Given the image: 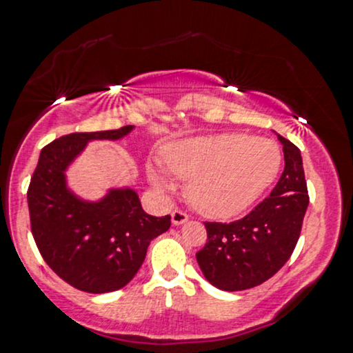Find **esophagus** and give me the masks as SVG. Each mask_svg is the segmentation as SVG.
Here are the masks:
<instances>
[{
  "mask_svg": "<svg viewBox=\"0 0 353 353\" xmlns=\"http://www.w3.org/2000/svg\"><path fill=\"white\" fill-rule=\"evenodd\" d=\"M171 220L172 225H182L189 220V215L182 210H172L171 212Z\"/></svg>",
  "mask_w": 353,
  "mask_h": 353,
  "instance_id": "obj_1",
  "label": "esophagus"
}]
</instances>
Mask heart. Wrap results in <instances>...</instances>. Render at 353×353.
I'll return each mask as SVG.
<instances>
[{
	"mask_svg": "<svg viewBox=\"0 0 353 353\" xmlns=\"http://www.w3.org/2000/svg\"><path fill=\"white\" fill-rule=\"evenodd\" d=\"M163 165L174 177L189 182L188 197L195 209L222 220L250 209L273 184L281 168V152L270 139L217 133L164 144ZM146 171L161 192L176 188L161 165L150 164Z\"/></svg>",
	"mask_w": 353,
	"mask_h": 353,
	"instance_id": "heart-1",
	"label": "heart"
}]
</instances>
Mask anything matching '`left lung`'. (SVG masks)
Listing matches in <instances>:
<instances>
[{
  "label": "left lung",
  "instance_id": "8db88e82",
  "mask_svg": "<svg viewBox=\"0 0 353 353\" xmlns=\"http://www.w3.org/2000/svg\"><path fill=\"white\" fill-rule=\"evenodd\" d=\"M284 171L270 197L232 223L205 222L207 243L199 266L212 286L243 291L265 283L290 260L309 205L301 151L278 134Z\"/></svg>",
  "mask_w": 353,
  "mask_h": 353
}]
</instances>
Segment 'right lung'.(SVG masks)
<instances>
[{
    "mask_svg": "<svg viewBox=\"0 0 353 353\" xmlns=\"http://www.w3.org/2000/svg\"><path fill=\"white\" fill-rule=\"evenodd\" d=\"M134 126L72 133L42 148L28 190L31 230L55 274L80 291L101 294L126 286L146 258L151 240L168 232L171 217L143 210L138 192L112 188L99 201L67 185V171L90 141H118Z\"/></svg>",
    "mask_w": 353,
    "mask_h": 353,
    "instance_id": "1",
    "label": "right lung"
}]
</instances>
